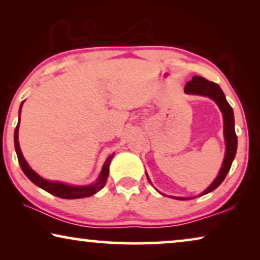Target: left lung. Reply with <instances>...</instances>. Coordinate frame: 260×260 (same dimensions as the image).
<instances>
[{"label": "left lung", "instance_id": "left-lung-1", "mask_svg": "<svg viewBox=\"0 0 260 260\" xmlns=\"http://www.w3.org/2000/svg\"><path fill=\"white\" fill-rule=\"evenodd\" d=\"M184 92L187 94H198V95H204V97H208L213 99L216 103V105L219 106L220 111L222 113L223 118V138H225L226 143V150H225V157H223L222 166L220 168V172L218 176L215 177V180L209 184L207 189H205L201 194H199V197H202V195L211 193L218 188L227 174H229L231 166H232V162L234 157H236L237 154V147H238V138L236 135V130H234V113L233 109L231 108L229 102L226 101L225 94L218 84L213 83V81H209L205 78L194 76L191 78L190 81H188L184 86ZM148 181L151 183L150 179H149L147 174ZM173 198V197H172ZM195 198V197H193ZM193 198H176V200H190Z\"/></svg>", "mask_w": 260, "mask_h": 260}]
</instances>
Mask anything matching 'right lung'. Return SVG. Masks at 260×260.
<instances>
[{
    "label": "right lung",
    "mask_w": 260,
    "mask_h": 260,
    "mask_svg": "<svg viewBox=\"0 0 260 260\" xmlns=\"http://www.w3.org/2000/svg\"><path fill=\"white\" fill-rule=\"evenodd\" d=\"M23 102L21 103L20 105V111H19V123L15 127V131H14V144H15V150L17 155V159H19V163L21 166V169L24 173L28 179H29L34 184H37L38 187H40L41 189L48 191L49 194L55 195V197L61 198V199H83V198H88L94 195L97 191L102 189L103 187L105 186L106 180H108L109 176V167L110 163H111V159L113 158V155H110L106 161L103 165L102 172L99 174L98 179L95 180V182L87 184V186H74V184H69L59 182V181H48L44 179L39 175L38 173H35L33 169L30 168L29 165H28L26 159H24L22 151L20 149L19 144V124H20V116H21V109H22Z\"/></svg>",
    "instance_id": "obj_1"
}]
</instances>
